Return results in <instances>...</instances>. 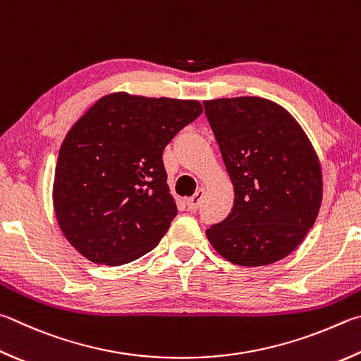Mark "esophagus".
Here are the masks:
<instances>
[{"label":"esophagus","instance_id":"obj_1","mask_svg":"<svg viewBox=\"0 0 361 361\" xmlns=\"http://www.w3.org/2000/svg\"><path fill=\"white\" fill-rule=\"evenodd\" d=\"M203 194H205V191H203L202 188H200V189H197V191H195V194H194V195H191V197H188V199H186L188 207L191 208V209H197V208H199V205H200V202H202Z\"/></svg>","mask_w":361,"mask_h":361}]
</instances>
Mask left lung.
Masks as SVG:
<instances>
[{
	"instance_id": "obj_1",
	"label": "left lung",
	"mask_w": 361,
	"mask_h": 361,
	"mask_svg": "<svg viewBox=\"0 0 361 361\" xmlns=\"http://www.w3.org/2000/svg\"><path fill=\"white\" fill-rule=\"evenodd\" d=\"M231 176V214L207 231L216 252L241 267L289 255L316 222L322 169L311 140L279 104L255 96L205 101Z\"/></svg>"
}]
</instances>
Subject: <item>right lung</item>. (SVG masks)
<instances>
[{"label": "right lung", "mask_w": 361, "mask_h": 361, "mask_svg": "<svg viewBox=\"0 0 361 361\" xmlns=\"http://www.w3.org/2000/svg\"><path fill=\"white\" fill-rule=\"evenodd\" d=\"M202 112L199 101L118 91L74 123L58 153L54 208L83 257L116 267L158 246L178 213L162 152Z\"/></svg>", "instance_id": "obj_1"}]
</instances>
